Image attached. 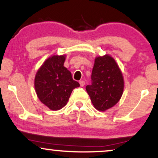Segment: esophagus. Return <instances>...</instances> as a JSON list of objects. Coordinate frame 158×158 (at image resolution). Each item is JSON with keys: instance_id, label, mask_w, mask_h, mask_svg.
<instances>
[{"instance_id": "34e87169", "label": "esophagus", "mask_w": 158, "mask_h": 158, "mask_svg": "<svg viewBox=\"0 0 158 158\" xmlns=\"http://www.w3.org/2000/svg\"><path fill=\"white\" fill-rule=\"evenodd\" d=\"M79 84H80V86H81V87H83V86H84V85H85V81H83V80L79 81Z\"/></svg>"}]
</instances>
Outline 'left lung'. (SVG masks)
<instances>
[{
	"label": "left lung",
	"mask_w": 158,
	"mask_h": 158,
	"mask_svg": "<svg viewBox=\"0 0 158 158\" xmlns=\"http://www.w3.org/2000/svg\"><path fill=\"white\" fill-rule=\"evenodd\" d=\"M91 80L86 90L96 109L105 111L119 102L124 90V79L113 57L108 54L96 57Z\"/></svg>",
	"instance_id": "obj_1"
}]
</instances>
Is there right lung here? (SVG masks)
<instances>
[{
  "mask_svg": "<svg viewBox=\"0 0 158 158\" xmlns=\"http://www.w3.org/2000/svg\"><path fill=\"white\" fill-rule=\"evenodd\" d=\"M65 55H54L44 61L35 77V93L50 110H60L68 103L74 88L79 87L64 66Z\"/></svg>",
  "mask_w": 158,
  "mask_h": 158,
  "instance_id": "obj_1",
  "label": "right lung"
}]
</instances>
